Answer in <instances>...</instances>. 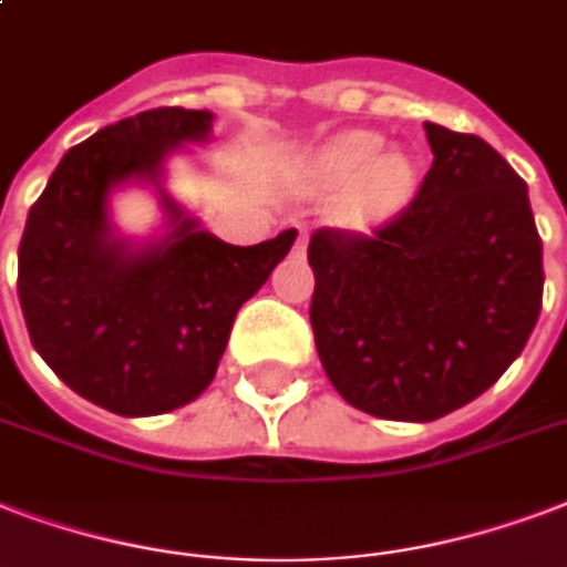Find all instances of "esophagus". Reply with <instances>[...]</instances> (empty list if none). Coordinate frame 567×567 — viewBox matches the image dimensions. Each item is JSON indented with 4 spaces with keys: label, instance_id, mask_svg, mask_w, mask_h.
I'll list each match as a JSON object with an SVG mask.
<instances>
[{
    "label": "esophagus",
    "instance_id": "obj_1",
    "mask_svg": "<svg viewBox=\"0 0 567 567\" xmlns=\"http://www.w3.org/2000/svg\"><path fill=\"white\" fill-rule=\"evenodd\" d=\"M288 231L293 235V246L291 252L293 255H306V231H302V226H285Z\"/></svg>",
    "mask_w": 567,
    "mask_h": 567
}]
</instances>
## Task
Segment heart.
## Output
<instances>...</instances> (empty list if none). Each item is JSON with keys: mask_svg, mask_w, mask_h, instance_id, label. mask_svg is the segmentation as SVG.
<instances>
[{"mask_svg": "<svg viewBox=\"0 0 567 567\" xmlns=\"http://www.w3.org/2000/svg\"><path fill=\"white\" fill-rule=\"evenodd\" d=\"M302 178L312 189H341L332 216L344 228H369L399 214L416 189V166L404 154H383V136L348 130L323 145Z\"/></svg>", "mask_w": 567, "mask_h": 567, "instance_id": "heart-1", "label": "heart"}]
</instances>
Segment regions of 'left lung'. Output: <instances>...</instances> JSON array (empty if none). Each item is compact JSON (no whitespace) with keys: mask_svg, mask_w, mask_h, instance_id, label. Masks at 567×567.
I'll list each match as a JSON object with an SVG mask.
<instances>
[{"mask_svg":"<svg viewBox=\"0 0 567 567\" xmlns=\"http://www.w3.org/2000/svg\"><path fill=\"white\" fill-rule=\"evenodd\" d=\"M434 163L369 235L309 240L315 348L362 413L431 422L491 389L542 312V237L524 178L473 133L425 124Z\"/></svg>","mask_w":567,"mask_h":567,"instance_id":"8db88e82","label":"left lung"}]
</instances>
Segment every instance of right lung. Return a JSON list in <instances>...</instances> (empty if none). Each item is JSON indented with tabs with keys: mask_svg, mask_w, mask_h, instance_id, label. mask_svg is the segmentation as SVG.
I'll list each match as a JSON object with an SVG mask.
<instances>
[{
	"mask_svg": "<svg viewBox=\"0 0 567 567\" xmlns=\"http://www.w3.org/2000/svg\"><path fill=\"white\" fill-rule=\"evenodd\" d=\"M205 110L159 106L73 145L25 219L17 293L34 351L82 399L118 416H157L214 380L237 309L293 244L291 231L231 246L166 198L172 235L145 252L112 240L106 193L157 184L181 142L210 133Z\"/></svg>",
	"mask_w": 567,
	"mask_h": 567,
	"instance_id": "add662e5",
	"label": "right lung"
}]
</instances>
